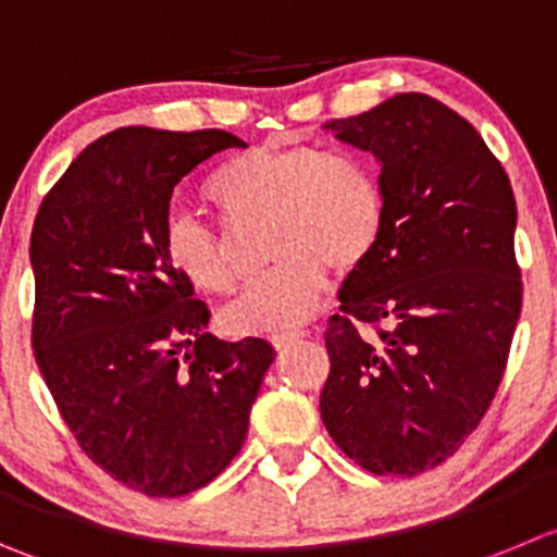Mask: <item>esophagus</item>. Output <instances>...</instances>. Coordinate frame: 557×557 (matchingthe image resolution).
Returning <instances> with one entry per match:
<instances>
[{"label":"esophagus","instance_id":"1","mask_svg":"<svg viewBox=\"0 0 557 557\" xmlns=\"http://www.w3.org/2000/svg\"><path fill=\"white\" fill-rule=\"evenodd\" d=\"M306 333H300V331H293V333H275L273 338H270V344H273L275 349H287V347H293L295 342H300V338H304Z\"/></svg>","mask_w":557,"mask_h":557}]
</instances>
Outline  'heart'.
<instances>
[{
  "label": "heart",
  "mask_w": 557,
  "mask_h": 557,
  "mask_svg": "<svg viewBox=\"0 0 557 557\" xmlns=\"http://www.w3.org/2000/svg\"><path fill=\"white\" fill-rule=\"evenodd\" d=\"M208 194L230 221L268 215L273 268L224 311L230 331L273 336L320 311L327 270L349 275L369 262L385 230V194L358 158L317 147H253L213 174ZM163 253L185 282L230 295L240 282L224 237L185 210L163 221Z\"/></svg>",
  "instance_id": "1"
}]
</instances>
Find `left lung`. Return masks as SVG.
<instances>
[{"instance_id":"obj_1","label":"left lung","mask_w":557,"mask_h":557,"mask_svg":"<svg viewBox=\"0 0 557 557\" xmlns=\"http://www.w3.org/2000/svg\"><path fill=\"white\" fill-rule=\"evenodd\" d=\"M322 128L377 158L385 194L383 237L327 322L322 423L369 473L418 475L468 441L503 380L522 309L513 190L479 131L429 95Z\"/></svg>"}]
</instances>
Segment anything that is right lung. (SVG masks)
<instances>
[{"label":"right lung","instance_id":"right-lung-1","mask_svg":"<svg viewBox=\"0 0 557 557\" xmlns=\"http://www.w3.org/2000/svg\"><path fill=\"white\" fill-rule=\"evenodd\" d=\"M226 131L134 125L100 136L49 190L32 226V347L78 446L150 497L210 484L243 448L275 349L224 342L163 253L172 190Z\"/></svg>","mask_w":557,"mask_h":557}]
</instances>
